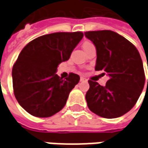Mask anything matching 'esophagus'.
<instances>
[{
	"mask_svg": "<svg viewBox=\"0 0 148 148\" xmlns=\"http://www.w3.org/2000/svg\"><path fill=\"white\" fill-rule=\"evenodd\" d=\"M80 81H81V82H86V81H87V80L84 77H80Z\"/></svg>",
	"mask_w": 148,
	"mask_h": 148,
	"instance_id": "obj_1",
	"label": "esophagus"
}]
</instances>
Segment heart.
Masks as SVG:
<instances>
[{
	"instance_id": "obj_1",
	"label": "heart",
	"mask_w": 148,
	"mask_h": 148,
	"mask_svg": "<svg viewBox=\"0 0 148 148\" xmlns=\"http://www.w3.org/2000/svg\"><path fill=\"white\" fill-rule=\"evenodd\" d=\"M91 46H93V44L91 42H89V41H86L83 43V49H86L88 47H90Z\"/></svg>"
}]
</instances>
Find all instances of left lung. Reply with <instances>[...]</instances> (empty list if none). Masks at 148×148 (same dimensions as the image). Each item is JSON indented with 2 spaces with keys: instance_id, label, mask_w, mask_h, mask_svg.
Segmentation results:
<instances>
[{
  "instance_id": "obj_1",
  "label": "left lung",
  "mask_w": 148,
  "mask_h": 148,
  "mask_svg": "<svg viewBox=\"0 0 148 148\" xmlns=\"http://www.w3.org/2000/svg\"><path fill=\"white\" fill-rule=\"evenodd\" d=\"M97 50L95 70L109 76L106 86L89 80L86 94L90 111L104 118L120 117L132 109L143 91L145 74L136 47L109 30L85 32ZM148 86V79H147Z\"/></svg>"
}]
</instances>
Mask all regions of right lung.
Wrapping results in <instances>:
<instances>
[{
    "mask_svg": "<svg viewBox=\"0 0 148 148\" xmlns=\"http://www.w3.org/2000/svg\"><path fill=\"white\" fill-rule=\"evenodd\" d=\"M82 37L81 32L44 35L21 51L12 67V85L18 103L28 113L49 117L64 107L80 77L71 73L62 79L56 71L62 62L70 58Z\"/></svg>",
    "mask_w": 148,
    "mask_h": 148,
    "instance_id": "right-lung-1",
    "label": "right lung"
}]
</instances>
